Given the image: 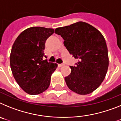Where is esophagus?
Instances as JSON below:
<instances>
[{"label": "esophagus", "instance_id": "34e87169", "mask_svg": "<svg viewBox=\"0 0 121 121\" xmlns=\"http://www.w3.org/2000/svg\"><path fill=\"white\" fill-rule=\"evenodd\" d=\"M64 66V64H58V67H61Z\"/></svg>", "mask_w": 121, "mask_h": 121}]
</instances>
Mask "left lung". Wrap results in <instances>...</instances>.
I'll return each mask as SVG.
<instances>
[{"mask_svg": "<svg viewBox=\"0 0 121 121\" xmlns=\"http://www.w3.org/2000/svg\"><path fill=\"white\" fill-rule=\"evenodd\" d=\"M54 33L64 39V44L78 62L70 66L65 78L67 86L79 95L92 93L105 78L109 64L108 49L103 35L92 25L78 22L57 28Z\"/></svg>", "mask_w": 121, "mask_h": 121, "instance_id": "8db88e82", "label": "left lung"}]
</instances>
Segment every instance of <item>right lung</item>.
Returning <instances> with one entry per match:
<instances>
[{"label":"right lung","instance_id":"add662e5","mask_svg":"<svg viewBox=\"0 0 121 121\" xmlns=\"http://www.w3.org/2000/svg\"><path fill=\"white\" fill-rule=\"evenodd\" d=\"M53 28L40 26L28 28L18 36L10 54V67L13 75L26 93L36 95L47 90L51 74L57 64L43 60L45 43L54 33Z\"/></svg>","mask_w":121,"mask_h":121}]
</instances>
